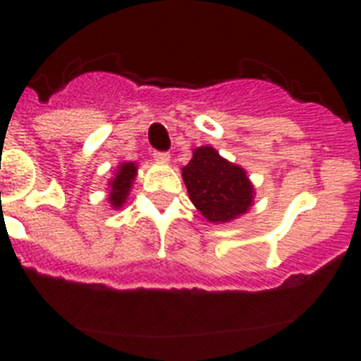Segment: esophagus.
Wrapping results in <instances>:
<instances>
[{"label": "esophagus", "mask_w": 361, "mask_h": 361, "mask_svg": "<svg viewBox=\"0 0 361 361\" xmlns=\"http://www.w3.org/2000/svg\"><path fill=\"white\" fill-rule=\"evenodd\" d=\"M153 159H155L157 162H161V164H168V162H170V153L155 152L153 153Z\"/></svg>", "instance_id": "1"}]
</instances>
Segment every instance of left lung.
Segmentation results:
<instances>
[{"instance_id":"8db88e82","label":"left lung","mask_w":361,"mask_h":361,"mask_svg":"<svg viewBox=\"0 0 361 361\" xmlns=\"http://www.w3.org/2000/svg\"><path fill=\"white\" fill-rule=\"evenodd\" d=\"M188 195L212 224H226L251 209L255 186L242 166L228 161L213 146L193 149L183 168Z\"/></svg>"}]
</instances>
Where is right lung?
<instances>
[{"label":"right lung","instance_id":"obj_1","mask_svg":"<svg viewBox=\"0 0 361 361\" xmlns=\"http://www.w3.org/2000/svg\"><path fill=\"white\" fill-rule=\"evenodd\" d=\"M139 166L135 162H121L114 177L108 180V202L114 209H121L132 191Z\"/></svg>","mask_w":361,"mask_h":361}]
</instances>
